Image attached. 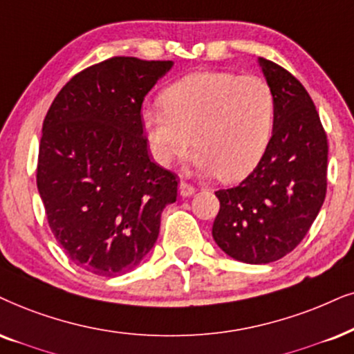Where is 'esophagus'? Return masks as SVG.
<instances>
[{
	"label": "esophagus",
	"mask_w": 354,
	"mask_h": 354,
	"mask_svg": "<svg viewBox=\"0 0 354 354\" xmlns=\"http://www.w3.org/2000/svg\"><path fill=\"white\" fill-rule=\"evenodd\" d=\"M178 191H180L181 198H189V196H192L196 192L194 187H192L191 185H187V183H185V181L180 183V187H178Z\"/></svg>",
	"instance_id": "esophagus-1"
}]
</instances>
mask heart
Instances as JSON below:
<instances>
[{
  "instance_id": "obj_1",
  "label": "heart",
  "mask_w": 354,
  "mask_h": 354,
  "mask_svg": "<svg viewBox=\"0 0 354 354\" xmlns=\"http://www.w3.org/2000/svg\"><path fill=\"white\" fill-rule=\"evenodd\" d=\"M276 97L265 78L230 71H198L165 89L162 104L142 113L155 160L169 167L192 145L194 165L222 181L257 167L274 127Z\"/></svg>"
}]
</instances>
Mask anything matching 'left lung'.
Instances as JSON below:
<instances>
[{
  "instance_id": "obj_1",
  "label": "left lung",
  "mask_w": 354,
  "mask_h": 354,
  "mask_svg": "<svg viewBox=\"0 0 354 354\" xmlns=\"http://www.w3.org/2000/svg\"><path fill=\"white\" fill-rule=\"evenodd\" d=\"M276 97L270 145L257 168L216 192L221 209L212 236L236 261L266 265L301 243L326 194L328 144L306 88L283 66L258 58Z\"/></svg>"
}]
</instances>
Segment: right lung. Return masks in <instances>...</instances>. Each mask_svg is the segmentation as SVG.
Here are the masks:
<instances>
[{
  "mask_svg": "<svg viewBox=\"0 0 354 354\" xmlns=\"http://www.w3.org/2000/svg\"><path fill=\"white\" fill-rule=\"evenodd\" d=\"M173 62L113 57L75 75L44 119L37 189L75 265L113 277L153 248L176 174L149 156L142 102Z\"/></svg>",
  "mask_w": 354,
  "mask_h": 354,
  "instance_id": "1",
  "label": "right lung"
}]
</instances>
